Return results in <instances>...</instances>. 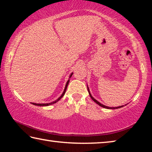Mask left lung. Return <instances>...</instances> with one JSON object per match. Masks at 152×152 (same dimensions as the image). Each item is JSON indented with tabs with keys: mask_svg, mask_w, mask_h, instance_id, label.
Returning <instances> with one entry per match:
<instances>
[{
	"mask_svg": "<svg viewBox=\"0 0 152 152\" xmlns=\"http://www.w3.org/2000/svg\"><path fill=\"white\" fill-rule=\"evenodd\" d=\"M88 92H89V94H90V96H91V99L93 100V101L96 102V103H97L99 105H100V106L101 107H104V108H105V109H119V108H121V107H123V106H120V107H107V106H105V105H103V104H102L101 103H100V102H99V101H97L96 99H94L93 97L92 96V95L91 94V93H90V91H89V89H88Z\"/></svg>",
	"mask_w": 152,
	"mask_h": 152,
	"instance_id": "obj_1",
	"label": "left lung"
}]
</instances>
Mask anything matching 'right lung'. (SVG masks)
<instances>
[{"mask_svg": "<svg viewBox=\"0 0 152 152\" xmlns=\"http://www.w3.org/2000/svg\"><path fill=\"white\" fill-rule=\"evenodd\" d=\"M72 74H72L71 75H70V77L72 76ZM69 82H70V80H68V82H67V83H66V87H65V88H64V92L62 93V94L61 95V96L58 98V99L56 100V101H53V102H50V103H47V104H37V103H32L33 104H34V105H37V106H49V105H50V104H54V103H56V102H58L59 100H60L61 99V97H62L64 95V94H65V92H66V88H67V87H68V83H69Z\"/></svg>", "mask_w": 152, "mask_h": 152, "instance_id": "right-lung-1", "label": "right lung"}]
</instances>
